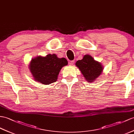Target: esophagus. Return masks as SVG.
<instances>
[{"mask_svg": "<svg viewBox=\"0 0 134 134\" xmlns=\"http://www.w3.org/2000/svg\"><path fill=\"white\" fill-rule=\"evenodd\" d=\"M74 60H73V61H70L69 62V64L70 65H73L74 64Z\"/></svg>", "mask_w": 134, "mask_h": 134, "instance_id": "esophagus-1", "label": "esophagus"}]
</instances>
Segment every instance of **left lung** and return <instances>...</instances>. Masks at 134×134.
Listing matches in <instances>:
<instances>
[{
  "label": "left lung",
  "mask_w": 134,
  "mask_h": 134,
  "mask_svg": "<svg viewBox=\"0 0 134 134\" xmlns=\"http://www.w3.org/2000/svg\"><path fill=\"white\" fill-rule=\"evenodd\" d=\"M76 66L81 71L88 82H93L102 74L103 67L99 62L95 60L90 55L86 54L81 60L76 62Z\"/></svg>",
  "instance_id": "left-lung-1"
}]
</instances>
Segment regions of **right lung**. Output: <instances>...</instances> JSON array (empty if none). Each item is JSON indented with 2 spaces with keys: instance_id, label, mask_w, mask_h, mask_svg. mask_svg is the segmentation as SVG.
<instances>
[{
  "instance_id": "add662e5",
  "label": "right lung",
  "mask_w": 134,
  "mask_h": 134,
  "mask_svg": "<svg viewBox=\"0 0 134 134\" xmlns=\"http://www.w3.org/2000/svg\"><path fill=\"white\" fill-rule=\"evenodd\" d=\"M67 65L66 58L49 54L44 57L38 56L32 58L28 67L35 81L49 85L56 82L62 68Z\"/></svg>"
}]
</instances>
